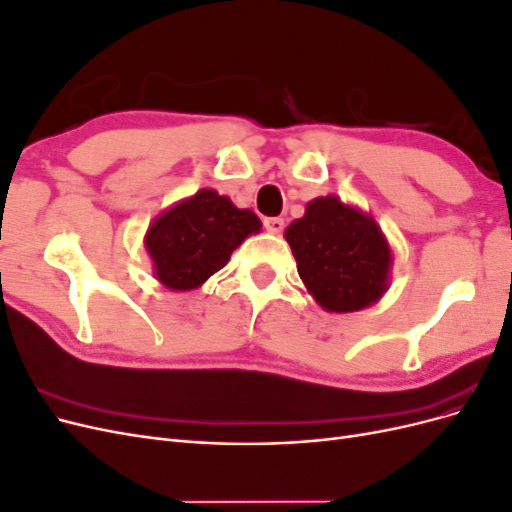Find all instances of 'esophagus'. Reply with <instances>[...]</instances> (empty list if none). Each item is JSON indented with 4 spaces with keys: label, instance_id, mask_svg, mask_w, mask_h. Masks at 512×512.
<instances>
[{
    "label": "esophagus",
    "instance_id": "1",
    "mask_svg": "<svg viewBox=\"0 0 512 512\" xmlns=\"http://www.w3.org/2000/svg\"><path fill=\"white\" fill-rule=\"evenodd\" d=\"M265 228L271 232V235H280L284 230V220L282 218H265Z\"/></svg>",
    "mask_w": 512,
    "mask_h": 512
}]
</instances>
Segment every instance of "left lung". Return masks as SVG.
<instances>
[{"label":"left lung","instance_id":"obj_1","mask_svg":"<svg viewBox=\"0 0 512 512\" xmlns=\"http://www.w3.org/2000/svg\"><path fill=\"white\" fill-rule=\"evenodd\" d=\"M284 239L307 292L324 312H361L391 286L389 239L371 213L333 194L309 200L303 218L290 222Z\"/></svg>","mask_w":512,"mask_h":512}]
</instances>
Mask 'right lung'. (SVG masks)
Listing matches in <instances>:
<instances>
[{"instance_id":"add662e5","label":"right lung","mask_w":512,"mask_h":512,"mask_svg":"<svg viewBox=\"0 0 512 512\" xmlns=\"http://www.w3.org/2000/svg\"><path fill=\"white\" fill-rule=\"evenodd\" d=\"M260 228L254 211L239 209L228 196L203 188L170 205L149 224L145 250L164 288L188 292L218 273L230 254Z\"/></svg>"}]
</instances>
